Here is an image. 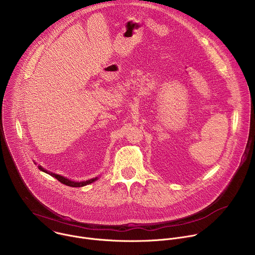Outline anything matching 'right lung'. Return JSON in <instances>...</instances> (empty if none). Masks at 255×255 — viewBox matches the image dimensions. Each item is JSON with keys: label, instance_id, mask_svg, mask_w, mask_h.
I'll use <instances>...</instances> for the list:
<instances>
[{"label": "right lung", "instance_id": "right-lung-1", "mask_svg": "<svg viewBox=\"0 0 255 255\" xmlns=\"http://www.w3.org/2000/svg\"><path fill=\"white\" fill-rule=\"evenodd\" d=\"M38 167H39V169H41L42 171H44V172H46V173L52 175L53 177H55L57 180L60 181L61 184L65 185V186H68V187H72V188H80V187L87 186V185H89V184H92L93 181H95V180L97 179V177H95V178H92V179H89V180H86V181H81V183H78V181L69 180L68 178H65V177H63V176H61V175H59V174H55V173L50 172V171L48 172V171H46V170H45L43 167H41V166H38Z\"/></svg>", "mask_w": 255, "mask_h": 255}]
</instances>
